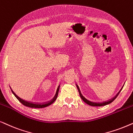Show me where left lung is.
<instances>
[{
    "instance_id": "obj_1",
    "label": "left lung",
    "mask_w": 133,
    "mask_h": 133,
    "mask_svg": "<svg viewBox=\"0 0 133 133\" xmlns=\"http://www.w3.org/2000/svg\"><path fill=\"white\" fill-rule=\"evenodd\" d=\"M76 86H77V89H78V90L79 94V95H80V97L81 98V99H82V100H83V101H84V102L85 103H87L88 105H90V106H92V107H102V106L107 105H108V104H110L111 103H112V102H113V101H114V100H115V99H116V98H117V97L118 96V95L119 94V93L120 92V91H122V88H123V86H124V85H123V86H122V88H121V89H120L119 92H118L117 94V95L114 97V98H112V99H111L110 100L107 101V102H103V103H94V102H91V101L87 100V99L85 98L84 97H83V95L81 94V92H80V90H79V89L78 86V85H77V84H76Z\"/></svg>"
}]
</instances>
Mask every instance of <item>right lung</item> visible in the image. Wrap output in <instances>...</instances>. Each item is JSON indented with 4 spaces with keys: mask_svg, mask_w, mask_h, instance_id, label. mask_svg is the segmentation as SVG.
<instances>
[{
    "mask_svg": "<svg viewBox=\"0 0 133 133\" xmlns=\"http://www.w3.org/2000/svg\"><path fill=\"white\" fill-rule=\"evenodd\" d=\"M59 87H58V89H57V91H56L55 96L54 97V98H53L52 100L50 101V102L47 103L38 104V103H33L28 102H26V101H25V100H22V98H21L20 97H19L16 94L15 92H14L13 91V90H12L11 88V90L12 92H13V94H14V95H15V96L16 97V98L19 101V102L21 103L22 104V105H24V106H26V107H27L34 108H42L47 107H48V106H49V105H52L53 103H54L55 101L56 100V99L57 98L58 94V92H59Z\"/></svg>",
    "mask_w": 133,
    "mask_h": 133,
    "instance_id": "add662e5",
    "label": "right lung"
}]
</instances>
